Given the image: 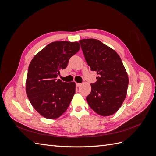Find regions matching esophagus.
Here are the masks:
<instances>
[{"label": "esophagus", "mask_w": 156, "mask_h": 156, "mask_svg": "<svg viewBox=\"0 0 156 156\" xmlns=\"http://www.w3.org/2000/svg\"><path fill=\"white\" fill-rule=\"evenodd\" d=\"M76 84V87H80V86L81 85V83H76V84Z\"/></svg>", "instance_id": "34e87169"}]
</instances>
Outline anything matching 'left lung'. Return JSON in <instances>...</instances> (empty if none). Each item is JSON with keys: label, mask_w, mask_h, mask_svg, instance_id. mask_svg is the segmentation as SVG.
<instances>
[{"label": "left lung", "mask_w": 156, "mask_h": 156, "mask_svg": "<svg viewBox=\"0 0 156 156\" xmlns=\"http://www.w3.org/2000/svg\"><path fill=\"white\" fill-rule=\"evenodd\" d=\"M86 62L98 77L87 96L89 106L103 116L115 113L124 101L129 79L120 56L96 39L79 41Z\"/></svg>", "instance_id": "1"}]
</instances>
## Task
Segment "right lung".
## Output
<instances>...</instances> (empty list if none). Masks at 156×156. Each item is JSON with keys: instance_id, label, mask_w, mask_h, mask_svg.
I'll list each match as a JSON object with an SVG mask.
<instances>
[{"instance_id": "obj_1", "label": "right lung", "mask_w": 156, "mask_h": 156, "mask_svg": "<svg viewBox=\"0 0 156 156\" xmlns=\"http://www.w3.org/2000/svg\"><path fill=\"white\" fill-rule=\"evenodd\" d=\"M78 42L55 41L32 58L26 81L28 98L35 110L48 119H57L67 110L75 92L74 82L57 79L60 70L79 51Z\"/></svg>"}]
</instances>
